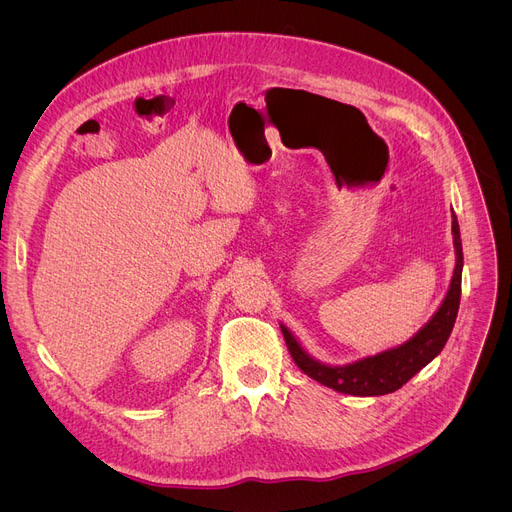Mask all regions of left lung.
Wrapping results in <instances>:
<instances>
[{
	"label": "left lung",
	"instance_id": "8db88e82",
	"mask_svg": "<svg viewBox=\"0 0 512 512\" xmlns=\"http://www.w3.org/2000/svg\"><path fill=\"white\" fill-rule=\"evenodd\" d=\"M452 245H454V272L450 286L438 311L429 317L427 324L413 334L407 342L386 348V351L357 359L344 365H330L309 355L299 338L294 336L284 324H280L288 351L311 380L321 386H328L342 394L353 396H384L407 384L415 373H419L427 363H432L450 338L454 328L456 313L461 303V276H463V245L459 220L452 211Z\"/></svg>",
	"mask_w": 512,
	"mask_h": 512
}]
</instances>
